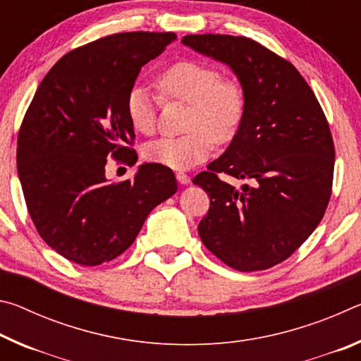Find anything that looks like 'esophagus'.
Listing matches in <instances>:
<instances>
[{
  "instance_id": "34e87169",
  "label": "esophagus",
  "mask_w": 361,
  "mask_h": 361,
  "mask_svg": "<svg viewBox=\"0 0 361 361\" xmlns=\"http://www.w3.org/2000/svg\"><path fill=\"white\" fill-rule=\"evenodd\" d=\"M176 180H178L180 185H189L191 183V178H189V175H186L185 172H176Z\"/></svg>"
}]
</instances>
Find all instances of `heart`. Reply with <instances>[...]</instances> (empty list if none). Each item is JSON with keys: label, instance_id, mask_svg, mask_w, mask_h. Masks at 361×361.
I'll use <instances>...</instances> for the list:
<instances>
[{"label": "heart", "instance_id": "b5f03b06", "mask_svg": "<svg viewBox=\"0 0 361 361\" xmlns=\"http://www.w3.org/2000/svg\"><path fill=\"white\" fill-rule=\"evenodd\" d=\"M164 99L188 103L185 135L164 137L143 148L151 164L173 170L191 169L207 161L213 143L235 137L247 109L245 90L235 79L223 78L215 66L195 60H180L157 78ZM126 113L138 133L156 130L157 100L143 85H133L126 99Z\"/></svg>", "mask_w": 361, "mask_h": 361}]
</instances>
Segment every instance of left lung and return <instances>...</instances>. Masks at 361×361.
I'll list each match as a JSON object with an SVG mask.
<instances>
[{"mask_svg":"<svg viewBox=\"0 0 361 361\" xmlns=\"http://www.w3.org/2000/svg\"><path fill=\"white\" fill-rule=\"evenodd\" d=\"M181 42L228 65L247 97L228 149L192 180L210 197L200 240L240 272L276 266L307 240L331 197L334 143L325 113L295 66L259 42L212 33ZM218 173L246 185L232 187Z\"/></svg>","mask_w":361,"mask_h":361,"instance_id":"obj_1","label":"left lung"}]
</instances>
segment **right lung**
I'll use <instances>...</instances> for the list:
<instances>
[{
  "instance_id": "right-lung-1",
  "label": "right lung",
  "mask_w": 361,
  "mask_h": 361,
  "mask_svg": "<svg viewBox=\"0 0 361 361\" xmlns=\"http://www.w3.org/2000/svg\"><path fill=\"white\" fill-rule=\"evenodd\" d=\"M175 33L105 36L71 51L42 79L17 138V173L41 239L63 258L99 266L129 248L149 212L176 192L172 170L142 164L109 183L106 157L133 166L126 99L142 66Z\"/></svg>"
}]
</instances>
